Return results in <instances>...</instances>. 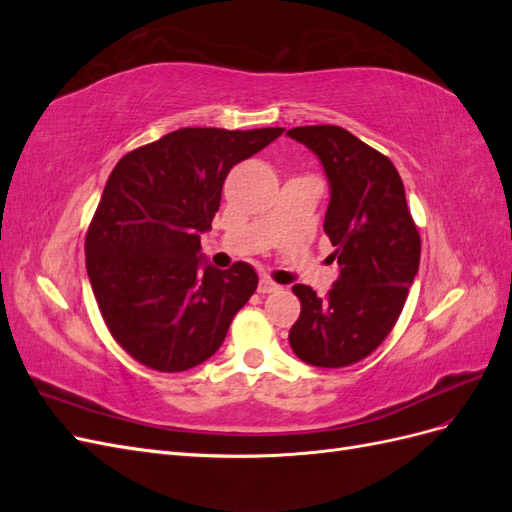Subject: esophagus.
<instances>
[{
  "label": "esophagus",
  "instance_id": "34e87169",
  "mask_svg": "<svg viewBox=\"0 0 512 512\" xmlns=\"http://www.w3.org/2000/svg\"><path fill=\"white\" fill-rule=\"evenodd\" d=\"M277 290H282V286L275 284L273 280H269V277H262V280L258 282V292L260 294H271V292H277Z\"/></svg>",
  "mask_w": 512,
  "mask_h": 512
}]
</instances>
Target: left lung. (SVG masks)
I'll return each mask as SVG.
<instances>
[{
  "label": "left lung",
  "instance_id": "left-lung-1",
  "mask_svg": "<svg viewBox=\"0 0 512 512\" xmlns=\"http://www.w3.org/2000/svg\"><path fill=\"white\" fill-rule=\"evenodd\" d=\"M324 166L331 200L324 232L339 277L327 297L292 286L301 316L288 342L307 365L346 367L374 352L395 327L421 262V237L393 162L339 126L286 132Z\"/></svg>",
  "mask_w": 512,
  "mask_h": 512
}]
</instances>
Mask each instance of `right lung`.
I'll return each mask as SVG.
<instances>
[{
    "label": "right lung",
    "instance_id": "add662e5",
    "mask_svg": "<svg viewBox=\"0 0 512 512\" xmlns=\"http://www.w3.org/2000/svg\"><path fill=\"white\" fill-rule=\"evenodd\" d=\"M284 128H181L123 156L85 237L87 275L115 342L156 371L218 352L258 286L247 262L200 269V232L220 209L230 168Z\"/></svg>",
    "mask_w": 512,
    "mask_h": 512
}]
</instances>
